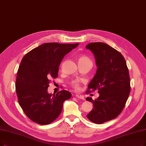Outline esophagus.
I'll use <instances>...</instances> for the list:
<instances>
[{"label": "esophagus", "instance_id": "esophagus-1", "mask_svg": "<svg viewBox=\"0 0 146 146\" xmlns=\"http://www.w3.org/2000/svg\"><path fill=\"white\" fill-rule=\"evenodd\" d=\"M75 96H76L77 98L80 99V100H84V97L83 95H80L79 94V93H77V94L75 95Z\"/></svg>", "mask_w": 146, "mask_h": 146}]
</instances>
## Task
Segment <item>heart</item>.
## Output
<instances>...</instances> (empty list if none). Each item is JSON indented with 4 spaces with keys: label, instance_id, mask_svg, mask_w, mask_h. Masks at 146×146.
<instances>
[{
    "label": "heart",
    "instance_id": "1",
    "mask_svg": "<svg viewBox=\"0 0 146 146\" xmlns=\"http://www.w3.org/2000/svg\"><path fill=\"white\" fill-rule=\"evenodd\" d=\"M78 62L79 65H80V64H83L85 63H92L91 60L88 57L85 55L79 56L78 58ZM83 82V80H81L80 79H74L71 81V85L75 89L78 90L80 88L81 84Z\"/></svg>",
    "mask_w": 146,
    "mask_h": 146
}]
</instances>
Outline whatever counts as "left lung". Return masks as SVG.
<instances>
[{
    "instance_id": "left-lung-1",
    "label": "left lung",
    "mask_w": 146,
    "mask_h": 146,
    "mask_svg": "<svg viewBox=\"0 0 146 146\" xmlns=\"http://www.w3.org/2000/svg\"><path fill=\"white\" fill-rule=\"evenodd\" d=\"M86 47L94 54L98 67L86 93L97 90L100 93L95 100L86 98L93 105L87 117L101 124L117 117L123 110L131 91L129 70L122 54L107 44L92 42Z\"/></svg>"
}]
</instances>
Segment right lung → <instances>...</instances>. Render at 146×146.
<instances>
[{
    "label": "right lung",
    "mask_w": 146,
    "mask_h": 146,
    "mask_svg": "<svg viewBox=\"0 0 146 146\" xmlns=\"http://www.w3.org/2000/svg\"><path fill=\"white\" fill-rule=\"evenodd\" d=\"M78 43H45L27 53L17 72L15 90L19 105L27 117L40 125H48L60 114L63 104L71 93L63 90L49 94L51 79L58 76L60 63Z\"/></svg>",
    "instance_id": "1"
}]
</instances>
